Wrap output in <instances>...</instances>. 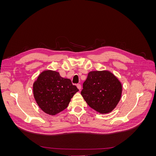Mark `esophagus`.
I'll return each instance as SVG.
<instances>
[{
	"label": "esophagus",
	"instance_id": "34e87169",
	"mask_svg": "<svg viewBox=\"0 0 156 156\" xmlns=\"http://www.w3.org/2000/svg\"><path fill=\"white\" fill-rule=\"evenodd\" d=\"M77 88L79 90H81V85L80 84H77Z\"/></svg>",
	"mask_w": 156,
	"mask_h": 156
}]
</instances>
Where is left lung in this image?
<instances>
[{
    "instance_id": "obj_1",
    "label": "left lung",
    "mask_w": 156,
    "mask_h": 156,
    "mask_svg": "<svg viewBox=\"0 0 156 156\" xmlns=\"http://www.w3.org/2000/svg\"><path fill=\"white\" fill-rule=\"evenodd\" d=\"M83 86L81 94L84 100L92 108L101 114L111 112L121 98L122 84L108 71L89 72Z\"/></svg>"
}]
</instances>
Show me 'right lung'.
Returning a JSON list of instances; mask_svg holds the SVG:
<instances>
[{
  "label": "right lung",
  "mask_w": 156,
  "mask_h": 156,
  "mask_svg": "<svg viewBox=\"0 0 156 156\" xmlns=\"http://www.w3.org/2000/svg\"><path fill=\"white\" fill-rule=\"evenodd\" d=\"M79 89L69 79H65L58 72L47 70L40 73L33 84L36 103L47 114L55 115L66 108Z\"/></svg>",
  "instance_id": "obj_1"
}]
</instances>
